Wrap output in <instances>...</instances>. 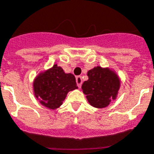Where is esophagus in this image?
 Masks as SVG:
<instances>
[{
  "label": "esophagus",
  "instance_id": "1",
  "mask_svg": "<svg viewBox=\"0 0 154 154\" xmlns=\"http://www.w3.org/2000/svg\"><path fill=\"white\" fill-rule=\"evenodd\" d=\"M76 82H77V84L78 87H81L82 86V78L81 76H77L76 77Z\"/></svg>",
  "mask_w": 154,
  "mask_h": 154
}]
</instances>
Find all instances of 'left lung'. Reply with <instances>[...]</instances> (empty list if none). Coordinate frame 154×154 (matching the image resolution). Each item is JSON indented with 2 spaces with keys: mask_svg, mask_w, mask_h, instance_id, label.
<instances>
[{
  "mask_svg": "<svg viewBox=\"0 0 154 154\" xmlns=\"http://www.w3.org/2000/svg\"><path fill=\"white\" fill-rule=\"evenodd\" d=\"M87 76L88 80L83 82L82 89L91 105L103 109L117 99L121 80L115 70L97 66L89 70Z\"/></svg>",
  "mask_w": 154,
  "mask_h": 154,
  "instance_id": "obj_1",
  "label": "left lung"
}]
</instances>
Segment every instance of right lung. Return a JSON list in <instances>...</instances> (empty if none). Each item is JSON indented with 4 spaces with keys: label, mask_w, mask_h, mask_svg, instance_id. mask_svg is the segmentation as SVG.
Here are the masks:
<instances>
[{
    "label": "right lung",
    "mask_w": 154,
    "mask_h": 154,
    "mask_svg": "<svg viewBox=\"0 0 154 154\" xmlns=\"http://www.w3.org/2000/svg\"><path fill=\"white\" fill-rule=\"evenodd\" d=\"M32 86L34 95L39 103L52 110L62 105L68 92L78 88L73 75L65 73L57 64L36 75Z\"/></svg>",
    "instance_id": "add662e5"
}]
</instances>
